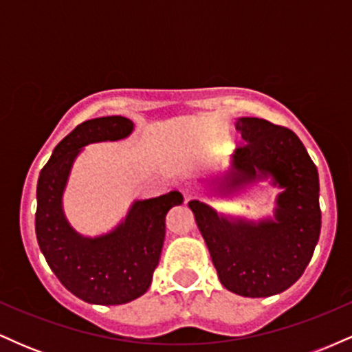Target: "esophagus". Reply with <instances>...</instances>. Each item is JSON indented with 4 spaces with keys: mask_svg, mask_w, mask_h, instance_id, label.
Returning <instances> with one entry per match:
<instances>
[{
    "mask_svg": "<svg viewBox=\"0 0 352 352\" xmlns=\"http://www.w3.org/2000/svg\"><path fill=\"white\" fill-rule=\"evenodd\" d=\"M179 190L182 192V195L185 197V200H190L195 195V188H193L192 184H187V182H185V184H180Z\"/></svg>",
    "mask_w": 352,
    "mask_h": 352,
    "instance_id": "34e87169",
    "label": "esophagus"
}]
</instances>
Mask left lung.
Listing matches in <instances>:
<instances>
[{"label": "left lung", "instance_id": "8db88e82", "mask_svg": "<svg viewBox=\"0 0 352 352\" xmlns=\"http://www.w3.org/2000/svg\"><path fill=\"white\" fill-rule=\"evenodd\" d=\"M245 145L232 155L225 173L210 180L212 195L270 180L281 190L273 217L248 220L218 213L200 200H190L197 227L228 292L266 298L294 285L311 261L321 232L318 168L293 131L258 117L235 122Z\"/></svg>", "mask_w": 352, "mask_h": 352}]
</instances>
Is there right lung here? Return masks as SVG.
Here are the masks:
<instances>
[{"label":"right lung","mask_w":352,"mask_h":352,"mask_svg":"<svg viewBox=\"0 0 352 352\" xmlns=\"http://www.w3.org/2000/svg\"><path fill=\"white\" fill-rule=\"evenodd\" d=\"M134 122L107 116L79 124L52 151L36 188V238L52 273L64 288L91 305H124L142 296L152 283L165 240V217L182 205L177 190L147 200H134L116 228L84 236L67 221L63 195L72 165L82 148L129 137Z\"/></svg>","instance_id":"1"}]
</instances>
